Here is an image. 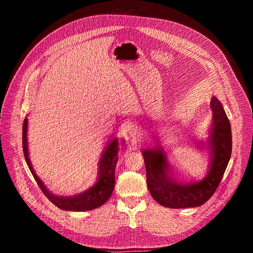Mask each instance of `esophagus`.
I'll use <instances>...</instances> for the list:
<instances>
[{
  "mask_svg": "<svg viewBox=\"0 0 253 253\" xmlns=\"http://www.w3.org/2000/svg\"><path fill=\"white\" fill-rule=\"evenodd\" d=\"M137 129L136 128H130L129 129V134L131 135V136H135V135H137Z\"/></svg>",
  "mask_w": 253,
  "mask_h": 253,
  "instance_id": "esophagus-1",
  "label": "esophagus"
}]
</instances>
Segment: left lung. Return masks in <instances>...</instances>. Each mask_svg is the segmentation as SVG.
<instances>
[{
  "label": "left lung",
  "instance_id": "obj_1",
  "mask_svg": "<svg viewBox=\"0 0 253 253\" xmlns=\"http://www.w3.org/2000/svg\"><path fill=\"white\" fill-rule=\"evenodd\" d=\"M210 108L212 110L207 142H201L200 147L209 153L208 170L203 180L198 182H181L172 175L168 152L158 142L153 148L144 149L147 187L152 198L160 205L168 208H192L206 203L222 181L229 163L232 151L230 122L215 96L211 97Z\"/></svg>",
  "mask_w": 253,
  "mask_h": 253
}]
</instances>
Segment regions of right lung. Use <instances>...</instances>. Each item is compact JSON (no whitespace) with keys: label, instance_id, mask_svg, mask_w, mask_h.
<instances>
[{"label":"right lung","instance_id":"add662e5","mask_svg":"<svg viewBox=\"0 0 253 253\" xmlns=\"http://www.w3.org/2000/svg\"><path fill=\"white\" fill-rule=\"evenodd\" d=\"M27 129L28 119L27 117L23 123V151L27 166L30 172L34 175L41 190L46 195L47 199L60 209L67 211H88L102 206L105 202H107L115 188V170L119 160V140L116 137L111 140L105 149L103 150L102 157L99 161V169H97V177L94 184L83 192L77 193L75 195H63L53 194L49 189L46 188L44 183L40 180L35 169L31 165L28 152L27 143ZM124 144V141H122Z\"/></svg>","mask_w":253,"mask_h":253}]
</instances>
